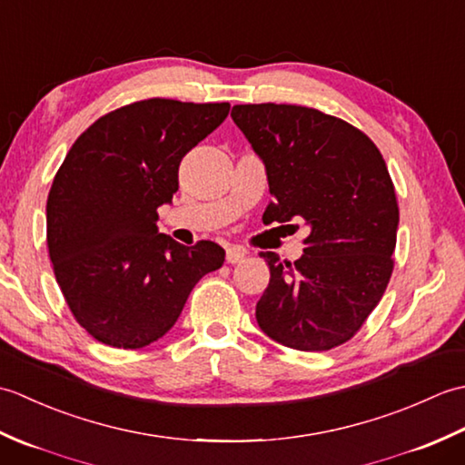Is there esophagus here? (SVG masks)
<instances>
[{
  "label": "esophagus",
  "instance_id": "esophagus-1",
  "mask_svg": "<svg viewBox=\"0 0 465 465\" xmlns=\"http://www.w3.org/2000/svg\"><path fill=\"white\" fill-rule=\"evenodd\" d=\"M245 258V250L240 245H232V248L225 250V262L227 263H240Z\"/></svg>",
  "mask_w": 465,
  "mask_h": 465
}]
</instances>
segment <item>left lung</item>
<instances>
[{
    "instance_id": "obj_1",
    "label": "left lung",
    "mask_w": 465,
    "mask_h": 465,
    "mask_svg": "<svg viewBox=\"0 0 465 465\" xmlns=\"http://www.w3.org/2000/svg\"><path fill=\"white\" fill-rule=\"evenodd\" d=\"M232 117L268 172L273 203L263 217L310 225L293 263L273 252L255 305L260 328L300 351L351 340L388 288L400 207L378 147L358 127L313 107L233 105Z\"/></svg>"
}]
</instances>
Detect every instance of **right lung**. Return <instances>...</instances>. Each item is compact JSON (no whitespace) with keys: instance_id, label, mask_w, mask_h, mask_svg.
<instances>
[{"instance_id":"1","label":"right lung","mask_w":465,"mask_h":465,"mask_svg":"<svg viewBox=\"0 0 465 465\" xmlns=\"http://www.w3.org/2000/svg\"><path fill=\"white\" fill-rule=\"evenodd\" d=\"M230 104L134 102L77 137L47 195V250L75 322L94 340L140 350L180 318L187 295L225 252L157 232V207L180 187L183 155L220 125Z\"/></svg>"}]
</instances>
